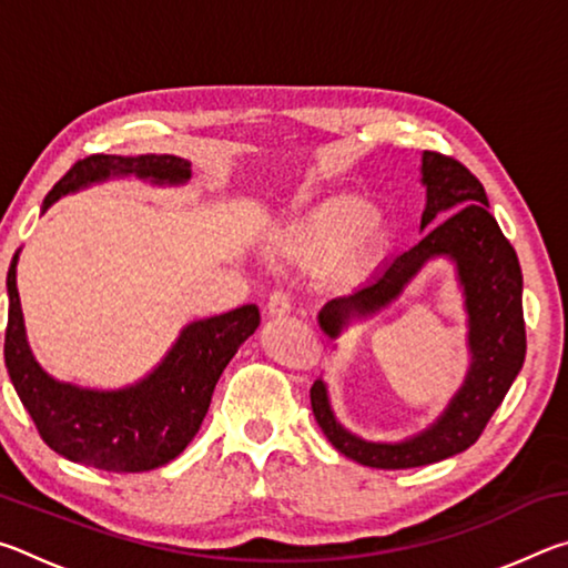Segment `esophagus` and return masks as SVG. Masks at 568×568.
Instances as JSON below:
<instances>
[{"label": "esophagus", "instance_id": "esophagus-1", "mask_svg": "<svg viewBox=\"0 0 568 568\" xmlns=\"http://www.w3.org/2000/svg\"><path fill=\"white\" fill-rule=\"evenodd\" d=\"M265 311L271 318H285V315L291 313V295H287L285 291H275L271 295V301H267Z\"/></svg>", "mask_w": 568, "mask_h": 568}]
</instances>
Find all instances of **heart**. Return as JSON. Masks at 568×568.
I'll return each mask as SVG.
<instances>
[{"label":"heart","instance_id":"obj_1","mask_svg":"<svg viewBox=\"0 0 568 568\" xmlns=\"http://www.w3.org/2000/svg\"><path fill=\"white\" fill-rule=\"evenodd\" d=\"M383 223L368 200L355 195H341L325 200L301 223L287 227L277 250L287 261L321 271V267L338 261L353 245V250H368L378 243Z\"/></svg>","mask_w":568,"mask_h":568}]
</instances>
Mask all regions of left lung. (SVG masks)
Wrapping results in <instances>:
<instances>
[{"instance_id": "left-lung-1", "label": "left lung", "mask_w": 568, "mask_h": 568, "mask_svg": "<svg viewBox=\"0 0 568 568\" xmlns=\"http://www.w3.org/2000/svg\"><path fill=\"white\" fill-rule=\"evenodd\" d=\"M420 182L426 187V210L420 215L426 235L418 245L386 261L358 291L325 303L318 325L331 341L341 338L353 323L368 321L396 303L430 261L446 257L456 267L464 295L470 363L444 413L420 434L398 444L351 434L335 416L328 386L323 381L313 383L311 406L325 438L343 456L371 468L428 466L474 446L526 358L521 265L488 213L484 185L458 160L428 150L420 155Z\"/></svg>"}]
</instances>
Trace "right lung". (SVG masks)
Instances as JSON below:
<instances>
[{
    "label": "right lung",
    "mask_w": 568,
    "mask_h": 568,
    "mask_svg": "<svg viewBox=\"0 0 568 568\" xmlns=\"http://www.w3.org/2000/svg\"><path fill=\"white\" fill-rule=\"evenodd\" d=\"M110 178H138L152 185H185L190 162L175 155H90L44 197L42 213L70 192ZM17 261L7 273L9 321L4 363L22 406L47 446L74 464L112 474H140L170 464L203 426L215 383L240 345L261 325L257 305L185 325L165 358L145 378L118 390L82 388L50 376L27 343Z\"/></svg>",
    "instance_id": "right-lung-1"
}]
</instances>
